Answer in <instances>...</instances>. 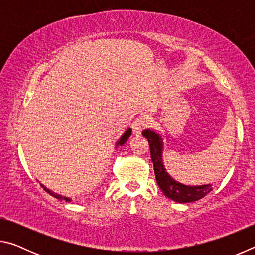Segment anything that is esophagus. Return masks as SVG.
Segmentation results:
<instances>
[{"mask_svg": "<svg viewBox=\"0 0 255 255\" xmlns=\"http://www.w3.org/2000/svg\"><path fill=\"white\" fill-rule=\"evenodd\" d=\"M148 120L147 118H145L141 116V117L139 118H136L135 120H133L132 123V129H133V133H135L136 136H139L141 135V131L144 130V129H146L148 127Z\"/></svg>", "mask_w": 255, "mask_h": 255, "instance_id": "esophagus-1", "label": "esophagus"}]
</instances>
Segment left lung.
Wrapping results in <instances>:
<instances>
[{"mask_svg": "<svg viewBox=\"0 0 255 255\" xmlns=\"http://www.w3.org/2000/svg\"><path fill=\"white\" fill-rule=\"evenodd\" d=\"M143 136L147 138L148 140L150 158H152L154 165L156 182L167 198L180 202V204H185V202H192L201 199L213 190L211 184L185 185L171 178L170 174L166 172L165 167H164L162 159L164 146L163 138L157 132L149 130V129L143 131Z\"/></svg>", "mask_w": 255, "mask_h": 255, "instance_id": "8db88e82", "label": "left lung"}]
</instances>
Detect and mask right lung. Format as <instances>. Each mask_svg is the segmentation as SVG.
<instances>
[{"mask_svg": "<svg viewBox=\"0 0 255 255\" xmlns=\"http://www.w3.org/2000/svg\"><path fill=\"white\" fill-rule=\"evenodd\" d=\"M131 135V129L130 128H127V130L124 132V135L120 137V139L117 141V144H116V146H123L125 143H126L127 141V139L129 138V136ZM41 187H42V189L45 190L46 192H48L50 196H53V197H55V198H57V199H59V200H65V201H71V199L70 198H67V197H63V196H60V195H57V193H55V192H53V191H50L49 189H47L46 187H44V185L41 184Z\"/></svg>", "mask_w": 255, "mask_h": 255, "instance_id": "obj_1", "label": "right lung"}]
</instances>
